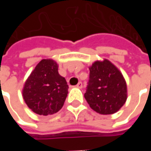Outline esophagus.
Instances as JSON below:
<instances>
[{
	"instance_id": "34e87169",
	"label": "esophagus",
	"mask_w": 151,
	"mask_h": 151,
	"mask_svg": "<svg viewBox=\"0 0 151 151\" xmlns=\"http://www.w3.org/2000/svg\"><path fill=\"white\" fill-rule=\"evenodd\" d=\"M78 88H82V83L81 82H79L78 84H77V86H76Z\"/></svg>"
}]
</instances>
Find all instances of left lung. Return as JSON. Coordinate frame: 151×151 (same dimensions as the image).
<instances>
[{
  "mask_svg": "<svg viewBox=\"0 0 151 151\" xmlns=\"http://www.w3.org/2000/svg\"><path fill=\"white\" fill-rule=\"evenodd\" d=\"M89 69L84 97L90 107L102 115L119 111L127 99V85L122 73L107 59L95 61Z\"/></svg>",
  "mask_w": 151,
  "mask_h": 151,
  "instance_id": "obj_1",
  "label": "left lung"
}]
</instances>
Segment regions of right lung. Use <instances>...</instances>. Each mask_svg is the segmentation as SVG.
Returning a JSON list of instances; mask_svg holds the SVG:
<instances>
[{
  "mask_svg": "<svg viewBox=\"0 0 151 151\" xmlns=\"http://www.w3.org/2000/svg\"><path fill=\"white\" fill-rule=\"evenodd\" d=\"M69 86L58 73V65L52 59H43L25 82L22 96L28 108L43 116L59 111L68 95Z\"/></svg>",
  "mask_w": 151,
  "mask_h": 151,
  "instance_id": "1",
  "label": "right lung"
}]
</instances>
